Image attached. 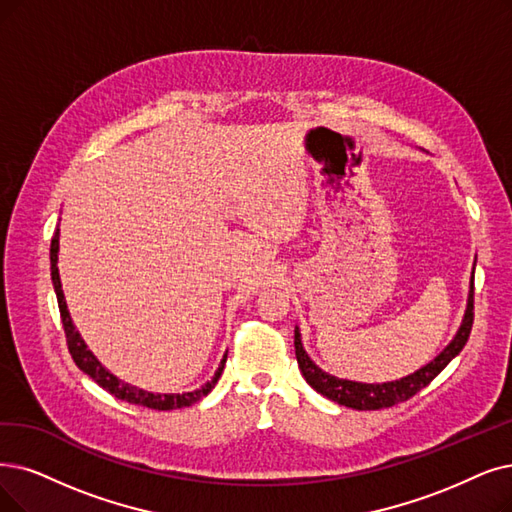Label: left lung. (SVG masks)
I'll use <instances>...</instances> for the list:
<instances>
[{
  "label": "left lung",
  "mask_w": 512,
  "mask_h": 512,
  "mask_svg": "<svg viewBox=\"0 0 512 512\" xmlns=\"http://www.w3.org/2000/svg\"><path fill=\"white\" fill-rule=\"evenodd\" d=\"M473 273H475V269H473ZM473 294H475L473 277H470L466 311H464V317H462V323L458 327L456 336L433 361H428L426 365H422L420 370H416L414 374H407L399 380L374 382V384L336 378L332 374L323 372L321 367L315 365V361L309 355H306L302 340H300V330L296 327V330H294V346H296V359H298L300 372H302L304 380L309 382L317 393H321L323 397L332 399L340 405L353 407V410H382V407H391L395 403L407 401L410 397H414L418 391H422L426 384H431V380L443 370V367L464 349V344L470 336V327H473Z\"/></svg>",
  "instance_id": "obj_1"
}]
</instances>
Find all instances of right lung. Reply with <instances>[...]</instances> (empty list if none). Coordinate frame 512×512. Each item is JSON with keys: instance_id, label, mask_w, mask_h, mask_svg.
<instances>
[{"instance_id": "obj_1", "label": "right lung", "mask_w": 512, "mask_h": 512, "mask_svg": "<svg viewBox=\"0 0 512 512\" xmlns=\"http://www.w3.org/2000/svg\"><path fill=\"white\" fill-rule=\"evenodd\" d=\"M58 237H60V229H56L54 237H52V245H50V271H52V283H54V292L58 298V309H60V319H63V327H65V334H67V344H69V353L75 361V365L79 367L81 372L88 374L98 386L105 388L111 395H115L121 401H128L134 405H142V407H151V410H178V407H189L193 403H197L201 397H206L212 388L216 386L222 370H224V363H227V355L220 361L218 370L214 374V378L210 382H206L203 386H199L197 391L191 393H149V391H142V388L128 384L124 380H119L117 376H113L105 365H102L94 353L88 349V344L84 342V338L79 336V332L75 330L73 319L69 315L67 309V300L63 294V283H60V275H58Z\"/></svg>"}]
</instances>
